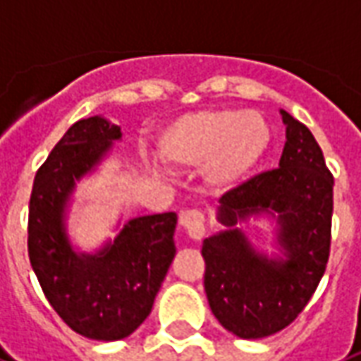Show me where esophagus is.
Segmentation results:
<instances>
[{
    "mask_svg": "<svg viewBox=\"0 0 361 361\" xmlns=\"http://www.w3.org/2000/svg\"><path fill=\"white\" fill-rule=\"evenodd\" d=\"M180 226L185 228L186 233L192 238V240H202L206 233V216L204 212L200 210H185L180 212V218H178Z\"/></svg>",
    "mask_w": 361,
    "mask_h": 361,
    "instance_id": "esophagus-1",
    "label": "esophagus"
}]
</instances>
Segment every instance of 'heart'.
<instances>
[{
    "mask_svg": "<svg viewBox=\"0 0 361 361\" xmlns=\"http://www.w3.org/2000/svg\"><path fill=\"white\" fill-rule=\"evenodd\" d=\"M269 139V126L257 111L200 109L169 121L159 133L157 151L166 165L202 166L210 185L230 188L257 166Z\"/></svg>",
    "mask_w": 361,
    "mask_h": 361,
    "instance_id": "heart-1",
    "label": "heart"
}]
</instances>
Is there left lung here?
<instances>
[{
	"mask_svg": "<svg viewBox=\"0 0 361 361\" xmlns=\"http://www.w3.org/2000/svg\"><path fill=\"white\" fill-rule=\"evenodd\" d=\"M281 116L287 141L279 166L228 190L218 208L228 230L202 243L208 305L226 330L247 340L271 336L299 317L330 255L334 176L310 129L285 109ZM259 212H278L283 260L255 252L231 228Z\"/></svg>",
	"mask_w": 361,
	"mask_h": 361,
	"instance_id": "8db88e82",
	"label": "left lung"
}]
</instances>
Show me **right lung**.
Here are the masks:
<instances>
[{
    "label": "right lung",
    "mask_w": 361,
    "mask_h": 361,
    "mask_svg": "<svg viewBox=\"0 0 361 361\" xmlns=\"http://www.w3.org/2000/svg\"><path fill=\"white\" fill-rule=\"evenodd\" d=\"M118 126L94 116L72 126L35 175L27 247L44 297L56 314L92 340H121L149 317L176 247V214L129 220L94 255L74 252L64 232V206L78 180L100 163Z\"/></svg>",
    "instance_id": "obj_1"
}]
</instances>
